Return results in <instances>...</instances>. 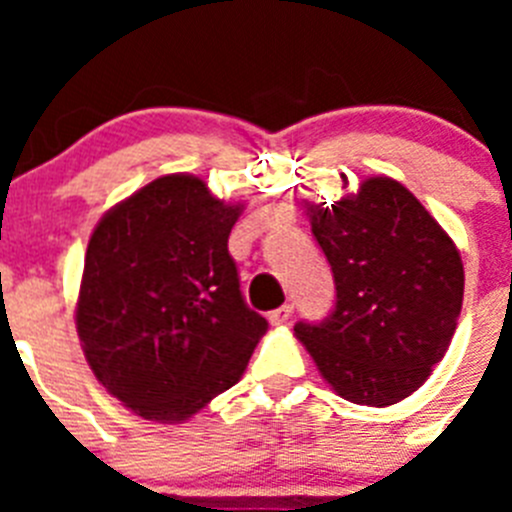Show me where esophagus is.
Here are the masks:
<instances>
[{
    "instance_id": "1",
    "label": "esophagus",
    "mask_w": 512,
    "mask_h": 512,
    "mask_svg": "<svg viewBox=\"0 0 512 512\" xmlns=\"http://www.w3.org/2000/svg\"><path fill=\"white\" fill-rule=\"evenodd\" d=\"M292 312H295V307L289 305H282V307H277V310H271L269 312V320L274 325H284V323H289V318H292Z\"/></svg>"
}]
</instances>
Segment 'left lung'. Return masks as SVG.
Instances as JSON below:
<instances>
[{"instance_id": "left-lung-1", "label": "left lung", "mask_w": 512, "mask_h": 512, "mask_svg": "<svg viewBox=\"0 0 512 512\" xmlns=\"http://www.w3.org/2000/svg\"><path fill=\"white\" fill-rule=\"evenodd\" d=\"M333 269L336 305L295 333L325 382L348 402L384 408L413 395L443 359L464 300V266L446 230L387 176L310 207Z\"/></svg>"}]
</instances>
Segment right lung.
<instances>
[{
  "label": "right lung",
  "mask_w": 512,
  "mask_h": 512,
  "mask_svg": "<svg viewBox=\"0 0 512 512\" xmlns=\"http://www.w3.org/2000/svg\"><path fill=\"white\" fill-rule=\"evenodd\" d=\"M241 205L169 174L89 238L76 330L94 377L146 420L176 423L230 390L269 323L246 305L228 235Z\"/></svg>",
  "instance_id": "1"
}]
</instances>
